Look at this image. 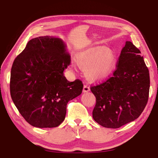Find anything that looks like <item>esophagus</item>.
<instances>
[{
	"label": "esophagus",
	"instance_id": "obj_1",
	"mask_svg": "<svg viewBox=\"0 0 158 158\" xmlns=\"http://www.w3.org/2000/svg\"><path fill=\"white\" fill-rule=\"evenodd\" d=\"M90 90L89 88V86H88V85H83V92H89Z\"/></svg>",
	"mask_w": 158,
	"mask_h": 158
}]
</instances>
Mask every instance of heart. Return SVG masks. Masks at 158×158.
Masks as SVG:
<instances>
[{"mask_svg": "<svg viewBox=\"0 0 158 158\" xmlns=\"http://www.w3.org/2000/svg\"><path fill=\"white\" fill-rule=\"evenodd\" d=\"M80 68L85 70L86 76L90 79L105 78L112 71L115 64V55L106 48L93 49L77 58Z\"/></svg>", "mask_w": 158, "mask_h": 158, "instance_id": "b5f03b06", "label": "heart"}]
</instances>
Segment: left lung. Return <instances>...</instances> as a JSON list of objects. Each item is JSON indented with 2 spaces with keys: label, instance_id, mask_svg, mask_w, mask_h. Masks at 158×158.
Wrapping results in <instances>:
<instances>
[{
  "label": "left lung",
  "instance_id": "left-lung-1",
  "mask_svg": "<svg viewBox=\"0 0 158 158\" xmlns=\"http://www.w3.org/2000/svg\"><path fill=\"white\" fill-rule=\"evenodd\" d=\"M149 87V70L140 50L127 41L113 75L90 87L96 99L94 119L108 128H118L135 120L148 102Z\"/></svg>",
  "mask_w": 158,
  "mask_h": 158
}]
</instances>
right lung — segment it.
<instances>
[{
	"instance_id": "add662e5",
	"label": "right lung",
	"mask_w": 158,
	"mask_h": 158,
	"mask_svg": "<svg viewBox=\"0 0 158 158\" xmlns=\"http://www.w3.org/2000/svg\"><path fill=\"white\" fill-rule=\"evenodd\" d=\"M70 56L59 38L29 41L13 63L10 93L13 103L31 126L55 127L64 120L66 105L82 92L79 79L70 82L63 72Z\"/></svg>"
}]
</instances>
